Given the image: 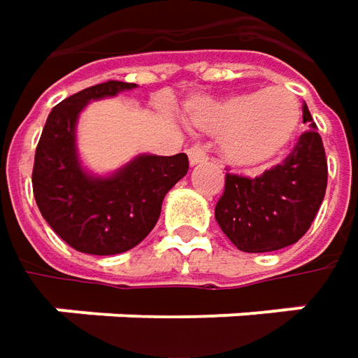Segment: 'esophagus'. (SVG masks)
<instances>
[{
	"label": "esophagus",
	"mask_w": 358,
	"mask_h": 358,
	"mask_svg": "<svg viewBox=\"0 0 358 358\" xmlns=\"http://www.w3.org/2000/svg\"><path fill=\"white\" fill-rule=\"evenodd\" d=\"M187 155H189V163H191V165L207 163V159H209V145L195 143L193 147L187 149Z\"/></svg>",
	"instance_id": "1"
}]
</instances>
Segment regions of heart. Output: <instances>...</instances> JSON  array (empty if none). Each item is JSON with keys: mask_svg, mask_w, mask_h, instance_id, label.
Listing matches in <instances>:
<instances>
[{"mask_svg": "<svg viewBox=\"0 0 358 358\" xmlns=\"http://www.w3.org/2000/svg\"><path fill=\"white\" fill-rule=\"evenodd\" d=\"M187 117L197 129L219 135V151L233 167L259 169L282 157L293 143L301 103L291 91L268 87L201 99L187 107Z\"/></svg>", "mask_w": 358, "mask_h": 358, "instance_id": "b5f03b06", "label": "heart"}]
</instances>
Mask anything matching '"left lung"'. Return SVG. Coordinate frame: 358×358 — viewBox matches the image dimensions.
Masks as SVG:
<instances>
[{"label":"left lung","instance_id":"obj_1","mask_svg":"<svg viewBox=\"0 0 358 358\" xmlns=\"http://www.w3.org/2000/svg\"><path fill=\"white\" fill-rule=\"evenodd\" d=\"M307 129L282 163L259 177L227 173L215 219L229 241L245 253H268L301 239L324 199L327 157L323 139L303 105Z\"/></svg>","mask_w":358,"mask_h":358}]
</instances>
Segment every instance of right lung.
Returning a JSON list of instances; mask_svg holds the SVG:
<instances>
[{
	"label": "right lung",
	"mask_w": 358,
	"mask_h": 358,
	"mask_svg": "<svg viewBox=\"0 0 358 358\" xmlns=\"http://www.w3.org/2000/svg\"><path fill=\"white\" fill-rule=\"evenodd\" d=\"M135 87L105 81L63 99L51 109L35 149V203L49 227L81 253L117 255L139 245L155 227L165 195L189 169L185 153L139 155L107 177L81 167L76 125L83 107Z\"/></svg>",
	"instance_id": "obj_1"
}]
</instances>
